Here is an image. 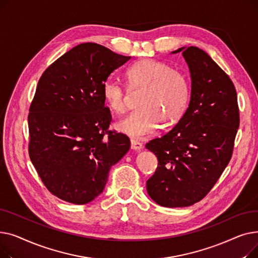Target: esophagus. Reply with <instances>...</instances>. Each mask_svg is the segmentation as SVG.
I'll use <instances>...</instances> for the list:
<instances>
[{
  "mask_svg": "<svg viewBox=\"0 0 258 258\" xmlns=\"http://www.w3.org/2000/svg\"><path fill=\"white\" fill-rule=\"evenodd\" d=\"M142 147H143V145H142L141 142H139L137 140H131V148H132V150L140 151V150H142Z\"/></svg>",
  "mask_w": 258,
  "mask_h": 258,
  "instance_id": "esophagus-1",
  "label": "esophagus"
}]
</instances>
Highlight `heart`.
Instances as JSON below:
<instances>
[{
  "label": "heart",
  "instance_id": "obj_1",
  "mask_svg": "<svg viewBox=\"0 0 258 258\" xmlns=\"http://www.w3.org/2000/svg\"><path fill=\"white\" fill-rule=\"evenodd\" d=\"M130 89H143L139 110L117 123V128L133 138H142L160 128L162 121L174 123L184 113L189 100V83L182 72L165 62L141 59L126 70ZM105 104L117 114L125 111L127 91L119 81L108 78L101 87Z\"/></svg>",
  "mask_w": 258,
  "mask_h": 258
}]
</instances>
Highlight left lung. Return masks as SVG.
Listing matches in <instances>:
<instances>
[{"label": "left lung", "instance_id": "1", "mask_svg": "<svg viewBox=\"0 0 258 258\" xmlns=\"http://www.w3.org/2000/svg\"><path fill=\"white\" fill-rule=\"evenodd\" d=\"M191 77L189 105L175 126L145 147L158 158L147 194L163 207H187L214 186L231 159L239 126L234 85L208 54L182 47Z\"/></svg>", "mask_w": 258, "mask_h": 258}]
</instances>
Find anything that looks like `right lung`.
I'll return each mask as SVG.
<instances>
[{"mask_svg":"<svg viewBox=\"0 0 258 258\" xmlns=\"http://www.w3.org/2000/svg\"><path fill=\"white\" fill-rule=\"evenodd\" d=\"M130 58L80 44L38 80L28 115L29 157L48 190L62 201L83 205L98 197L111 167L130 150L126 135L108 131L112 116L101 93Z\"/></svg>","mask_w":258,"mask_h":258,"instance_id":"right-lung-1","label":"right lung"}]
</instances>
